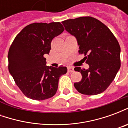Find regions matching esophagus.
Returning <instances> with one entry per match:
<instances>
[{"mask_svg": "<svg viewBox=\"0 0 128 128\" xmlns=\"http://www.w3.org/2000/svg\"><path fill=\"white\" fill-rule=\"evenodd\" d=\"M67 69H68V72H74V68H72V67L71 66H68L67 67Z\"/></svg>", "mask_w": 128, "mask_h": 128, "instance_id": "obj_1", "label": "esophagus"}]
</instances>
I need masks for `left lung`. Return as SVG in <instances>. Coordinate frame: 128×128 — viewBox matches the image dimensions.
<instances>
[{"label":"left lung","mask_w":128,"mask_h":128,"mask_svg":"<svg viewBox=\"0 0 128 128\" xmlns=\"http://www.w3.org/2000/svg\"><path fill=\"white\" fill-rule=\"evenodd\" d=\"M66 31L75 37L79 53L84 54L88 69L75 67L82 78L74 84L79 92L95 95L106 90L121 66V48L108 26L96 18L86 16L62 22Z\"/></svg>","instance_id":"1"}]
</instances>
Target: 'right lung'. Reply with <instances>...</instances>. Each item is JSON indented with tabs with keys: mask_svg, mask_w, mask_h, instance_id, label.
<instances>
[{
	"mask_svg": "<svg viewBox=\"0 0 128 128\" xmlns=\"http://www.w3.org/2000/svg\"><path fill=\"white\" fill-rule=\"evenodd\" d=\"M60 22H36L26 26L16 36L8 53L9 71L24 95L44 100L57 92L60 78L67 68L46 66L44 57L50 50L55 37L64 32Z\"/></svg>",
	"mask_w": 128,
	"mask_h": 128,
	"instance_id": "right-lung-1",
	"label": "right lung"
}]
</instances>
